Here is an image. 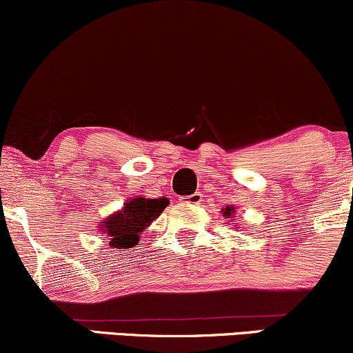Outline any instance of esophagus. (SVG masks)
Listing matches in <instances>:
<instances>
[{
  "instance_id": "obj_1",
  "label": "esophagus",
  "mask_w": 353,
  "mask_h": 353,
  "mask_svg": "<svg viewBox=\"0 0 353 353\" xmlns=\"http://www.w3.org/2000/svg\"><path fill=\"white\" fill-rule=\"evenodd\" d=\"M201 201H203V194H201V192H194V194L191 196L181 197V203L184 204H201Z\"/></svg>"
}]
</instances>
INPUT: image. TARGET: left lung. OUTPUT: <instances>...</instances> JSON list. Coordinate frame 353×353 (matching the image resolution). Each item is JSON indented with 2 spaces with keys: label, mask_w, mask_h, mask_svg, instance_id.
Returning <instances> with one entry per match:
<instances>
[{
  "label": "left lung",
  "mask_w": 353,
  "mask_h": 353,
  "mask_svg": "<svg viewBox=\"0 0 353 353\" xmlns=\"http://www.w3.org/2000/svg\"><path fill=\"white\" fill-rule=\"evenodd\" d=\"M221 214L224 216V219L228 221V223H231L233 226H238V223H236L234 218H236V208L231 204V206H226L221 209ZM239 228V226H238Z\"/></svg>",
  "instance_id": "left-lung-1"
}]
</instances>
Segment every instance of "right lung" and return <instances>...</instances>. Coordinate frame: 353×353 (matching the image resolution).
I'll list each match as a JSON object with an SVG mask.
<instances>
[{
    "label": "right lung",
    "mask_w": 353,
    "mask_h": 353,
    "mask_svg": "<svg viewBox=\"0 0 353 353\" xmlns=\"http://www.w3.org/2000/svg\"><path fill=\"white\" fill-rule=\"evenodd\" d=\"M168 206L169 199L164 196L159 199H149L144 196L132 197L127 199L119 211L100 221L99 230L102 236L110 239L108 245L112 248H134L139 243L142 231L149 228Z\"/></svg>",
    "instance_id": "obj_1"
}]
</instances>
